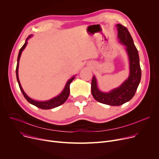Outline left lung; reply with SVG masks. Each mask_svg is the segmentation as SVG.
<instances>
[{
	"label": "left lung",
	"instance_id": "left-lung-1",
	"mask_svg": "<svg viewBox=\"0 0 159 159\" xmlns=\"http://www.w3.org/2000/svg\"><path fill=\"white\" fill-rule=\"evenodd\" d=\"M119 42L126 48L129 61V75L121 85L109 92H103L98 87L97 78L94 75L91 82V93L94 98L103 104L119 106L130 101L134 96L141 78L139 53L128 29L121 24L116 25Z\"/></svg>",
	"mask_w": 159,
	"mask_h": 159
}]
</instances>
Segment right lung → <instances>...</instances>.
Segmentation results:
<instances>
[{
	"instance_id": "1",
	"label": "right lung",
	"mask_w": 159,
	"mask_h": 159,
	"mask_svg": "<svg viewBox=\"0 0 159 159\" xmlns=\"http://www.w3.org/2000/svg\"><path fill=\"white\" fill-rule=\"evenodd\" d=\"M32 36H33V35H29L27 37V38L25 40L24 45L22 46V48H20L19 53H18V59H17V65H16V79H17V81L18 83L20 89L21 91H22L24 97L27 100V101L29 102L32 105H35L36 107L40 108L41 109H50L57 107L59 106V105L64 103L68 99V98L69 97V94H70V84L74 80V79L75 78V75H73V77H71V78H70L67 81L64 89H63V90L61 91V93L59 95H57V96L55 97L54 98H52L49 100H47V101H38V100H33L31 98H30L28 95H27V94L25 93V91H24L22 86H21V84H20L19 78H18V67H19V61H20L21 55H22V52H23V50L25 49V47L27 45L28 39L29 38H30Z\"/></svg>"
}]
</instances>
